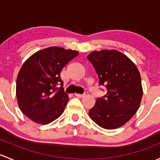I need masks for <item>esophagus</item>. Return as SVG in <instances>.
<instances>
[{
	"label": "esophagus",
	"instance_id": "obj_1",
	"mask_svg": "<svg viewBox=\"0 0 160 160\" xmlns=\"http://www.w3.org/2000/svg\"><path fill=\"white\" fill-rule=\"evenodd\" d=\"M75 96L77 97V98H84L85 94H79V93H75Z\"/></svg>",
	"mask_w": 160,
	"mask_h": 160
}]
</instances>
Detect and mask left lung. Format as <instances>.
I'll return each instance as SVG.
<instances>
[{
  "mask_svg": "<svg viewBox=\"0 0 160 160\" xmlns=\"http://www.w3.org/2000/svg\"><path fill=\"white\" fill-rule=\"evenodd\" d=\"M107 94L97 99L90 118L105 129L120 128L139 108L142 86L139 71L132 60L115 49L93 51L88 56Z\"/></svg>",
  "mask_w": 160,
  "mask_h": 160,
  "instance_id": "8db88e82",
  "label": "left lung"
}]
</instances>
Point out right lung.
<instances>
[{"label":"right lung","mask_w":160,"mask_h":160,"mask_svg":"<svg viewBox=\"0 0 160 160\" xmlns=\"http://www.w3.org/2000/svg\"><path fill=\"white\" fill-rule=\"evenodd\" d=\"M79 54L78 51L52 46L34 53L23 63L16 81L19 108L34 122L47 125L62 114L68 95L62 85L61 70Z\"/></svg>","instance_id":"obj_1"}]
</instances>
